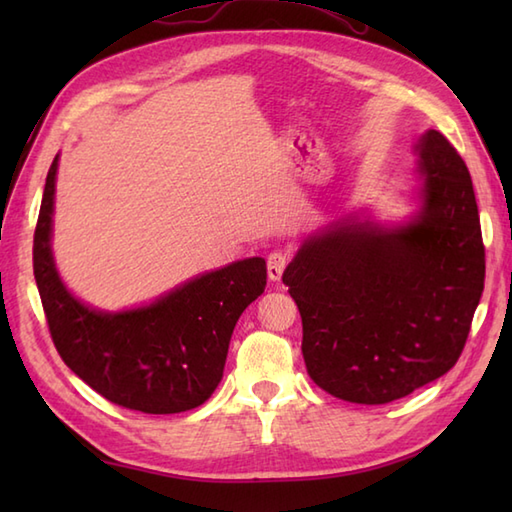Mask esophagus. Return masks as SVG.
<instances>
[{"label": "esophagus", "mask_w": 512, "mask_h": 512, "mask_svg": "<svg viewBox=\"0 0 512 512\" xmlns=\"http://www.w3.org/2000/svg\"><path fill=\"white\" fill-rule=\"evenodd\" d=\"M288 266V255L286 253H270L268 255V277L270 281H279L284 270Z\"/></svg>", "instance_id": "esophagus-1"}]
</instances>
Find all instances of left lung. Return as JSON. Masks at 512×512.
<instances>
[{
	"instance_id": "left-lung-1",
	"label": "left lung",
	"mask_w": 512,
	"mask_h": 512,
	"mask_svg": "<svg viewBox=\"0 0 512 512\" xmlns=\"http://www.w3.org/2000/svg\"><path fill=\"white\" fill-rule=\"evenodd\" d=\"M424 209L380 231L308 239L284 273L310 378L334 398L385 405L444 376L469 339L486 275L471 173L436 129L416 145Z\"/></svg>"
}]
</instances>
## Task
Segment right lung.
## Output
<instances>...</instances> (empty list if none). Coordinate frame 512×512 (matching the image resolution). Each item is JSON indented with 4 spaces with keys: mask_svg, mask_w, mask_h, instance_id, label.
I'll return each mask as SVG.
<instances>
[{
    "mask_svg": "<svg viewBox=\"0 0 512 512\" xmlns=\"http://www.w3.org/2000/svg\"><path fill=\"white\" fill-rule=\"evenodd\" d=\"M52 160L32 244V268L52 343L63 363L96 394L143 413L200 407L222 380L237 319L266 288L262 257L189 281L149 308L105 314L76 301L50 253Z\"/></svg>",
    "mask_w": 512,
    "mask_h": 512,
    "instance_id": "1",
    "label": "right lung"
}]
</instances>
